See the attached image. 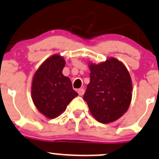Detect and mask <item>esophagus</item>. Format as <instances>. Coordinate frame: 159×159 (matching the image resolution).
Segmentation results:
<instances>
[{
  "mask_svg": "<svg viewBox=\"0 0 159 159\" xmlns=\"http://www.w3.org/2000/svg\"><path fill=\"white\" fill-rule=\"evenodd\" d=\"M77 93H78V94L80 95V96H83V95L84 94L85 90L83 89H79L77 90Z\"/></svg>",
  "mask_w": 159,
  "mask_h": 159,
  "instance_id": "esophagus-1",
  "label": "esophagus"
}]
</instances>
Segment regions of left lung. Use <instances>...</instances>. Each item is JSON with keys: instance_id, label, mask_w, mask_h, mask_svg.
<instances>
[{"instance_id": "8db88e82", "label": "left lung", "mask_w": 159, "mask_h": 159, "mask_svg": "<svg viewBox=\"0 0 159 159\" xmlns=\"http://www.w3.org/2000/svg\"><path fill=\"white\" fill-rule=\"evenodd\" d=\"M90 82L83 99L93 117L101 123L114 122L128 110L132 83L125 65L114 57L95 64L89 63Z\"/></svg>"}]
</instances>
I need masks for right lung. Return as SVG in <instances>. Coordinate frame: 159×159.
<instances>
[{
	"label": "right lung",
	"instance_id": "add662e5",
	"mask_svg": "<svg viewBox=\"0 0 159 159\" xmlns=\"http://www.w3.org/2000/svg\"><path fill=\"white\" fill-rule=\"evenodd\" d=\"M65 64L63 57L51 56L40 65L33 77V102L39 112L48 119L60 116L71 100L78 96L72 87L70 78L62 73Z\"/></svg>",
	"mask_w": 159,
	"mask_h": 159
}]
</instances>
